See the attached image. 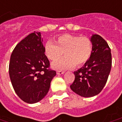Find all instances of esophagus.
<instances>
[{"mask_svg": "<svg viewBox=\"0 0 122 122\" xmlns=\"http://www.w3.org/2000/svg\"><path fill=\"white\" fill-rule=\"evenodd\" d=\"M64 73H65V71H57V74H59V75L63 74Z\"/></svg>", "mask_w": 122, "mask_h": 122, "instance_id": "34e87169", "label": "esophagus"}]
</instances>
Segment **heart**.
<instances>
[{"label": "heart", "instance_id": "obj_1", "mask_svg": "<svg viewBox=\"0 0 122 122\" xmlns=\"http://www.w3.org/2000/svg\"><path fill=\"white\" fill-rule=\"evenodd\" d=\"M44 50L46 56L51 61L57 60L64 53V58L52 63L53 69L61 71L71 69L75 64L81 66L87 62L92 55V42L86 36L63 35L57 38L56 44L47 42Z\"/></svg>", "mask_w": 122, "mask_h": 122}]
</instances>
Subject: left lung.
I'll use <instances>...</instances> for the list:
<instances>
[{"instance_id": "8db88e82", "label": "left lung", "mask_w": 122, "mask_h": 122, "mask_svg": "<svg viewBox=\"0 0 122 122\" xmlns=\"http://www.w3.org/2000/svg\"><path fill=\"white\" fill-rule=\"evenodd\" d=\"M92 53L82 68L74 72L75 79L71 89L84 97L99 94L107 82L112 66L111 50L107 42L98 35L91 37Z\"/></svg>"}]
</instances>
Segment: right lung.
<instances>
[{"label":"right lung","instance_id":"obj_1","mask_svg":"<svg viewBox=\"0 0 122 122\" xmlns=\"http://www.w3.org/2000/svg\"><path fill=\"white\" fill-rule=\"evenodd\" d=\"M41 33L34 32L18 43L12 51L9 74L15 92L24 102L33 104L48 93L56 72L49 69Z\"/></svg>","mask_w":122,"mask_h":122}]
</instances>
